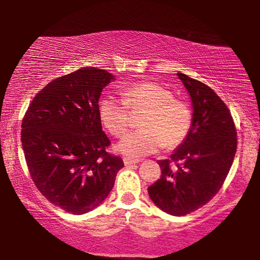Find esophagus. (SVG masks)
<instances>
[{
	"label": "esophagus",
	"mask_w": 260,
	"mask_h": 260,
	"mask_svg": "<svg viewBox=\"0 0 260 260\" xmlns=\"http://www.w3.org/2000/svg\"><path fill=\"white\" fill-rule=\"evenodd\" d=\"M124 161V165H125L126 167H129V166H133V165H137V163H140L141 162V159H138V158H129V157H125L123 159Z\"/></svg>",
	"instance_id": "34e87169"
}]
</instances>
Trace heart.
<instances>
[{
    "label": "heart",
    "mask_w": 260,
    "mask_h": 260,
    "mask_svg": "<svg viewBox=\"0 0 260 260\" xmlns=\"http://www.w3.org/2000/svg\"><path fill=\"white\" fill-rule=\"evenodd\" d=\"M122 102L106 97L99 102L98 113L103 126L112 136L122 137L130 126V113L143 111L140 126L116 145L120 154L140 157L165 147L180 144L191 125V111L186 102L174 98L172 92L154 81H142L119 91Z\"/></svg>",
    "instance_id": "obj_1"
}]
</instances>
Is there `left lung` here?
Returning a JSON list of instances; mask_svg holds the SVG:
<instances>
[{"instance_id": "1", "label": "left lung", "mask_w": 260, "mask_h": 260, "mask_svg": "<svg viewBox=\"0 0 260 260\" xmlns=\"http://www.w3.org/2000/svg\"><path fill=\"white\" fill-rule=\"evenodd\" d=\"M189 93L193 116L186 138L170 156L158 161L161 176L148 188L151 201L170 215L197 211L218 193L232 167L237 131L232 116L207 85L177 73Z\"/></svg>"}]
</instances>
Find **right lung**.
<instances>
[{
    "label": "right lung",
    "instance_id": "right-lung-1",
    "mask_svg": "<svg viewBox=\"0 0 260 260\" xmlns=\"http://www.w3.org/2000/svg\"><path fill=\"white\" fill-rule=\"evenodd\" d=\"M116 77L81 67L47 84L30 103L21 130L33 182L54 206L85 214L108 198L123 159L109 155L98 102Z\"/></svg>",
    "mask_w": 260,
    "mask_h": 260
}]
</instances>
